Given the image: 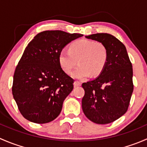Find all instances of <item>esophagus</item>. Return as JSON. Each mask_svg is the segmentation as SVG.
Wrapping results in <instances>:
<instances>
[{"label": "esophagus", "mask_w": 147, "mask_h": 147, "mask_svg": "<svg viewBox=\"0 0 147 147\" xmlns=\"http://www.w3.org/2000/svg\"><path fill=\"white\" fill-rule=\"evenodd\" d=\"M81 83L80 82H78V81H75V82H74V87H80V86H81Z\"/></svg>", "instance_id": "1"}]
</instances>
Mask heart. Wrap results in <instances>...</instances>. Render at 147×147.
Instances as JSON below:
<instances>
[{"mask_svg":"<svg viewBox=\"0 0 147 147\" xmlns=\"http://www.w3.org/2000/svg\"><path fill=\"white\" fill-rule=\"evenodd\" d=\"M106 47L90 40H79L69 45V50H63L59 54V64L66 74L69 75L78 63L80 65L72 72L75 79L82 80L98 76L107 62Z\"/></svg>","mask_w":147,"mask_h":147,"instance_id":"heart-1","label":"heart"}]
</instances>
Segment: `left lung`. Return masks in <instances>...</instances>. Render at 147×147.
<instances>
[{
  "label": "left lung",
  "mask_w": 147,
  "mask_h": 147,
  "mask_svg": "<svg viewBox=\"0 0 147 147\" xmlns=\"http://www.w3.org/2000/svg\"><path fill=\"white\" fill-rule=\"evenodd\" d=\"M85 38L103 44L108 57L102 73L82 84L84 90L82 110L90 121L109 124L121 117L128 109L134 90L132 65L125 46L114 35L97 33Z\"/></svg>",
  "instance_id": "obj_1"
}]
</instances>
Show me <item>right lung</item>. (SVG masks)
<instances>
[{
    "mask_svg": "<svg viewBox=\"0 0 147 147\" xmlns=\"http://www.w3.org/2000/svg\"><path fill=\"white\" fill-rule=\"evenodd\" d=\"M83 36L61 30L35 35L26 47L15 70L12 92L26 119L45 124L58 117L73 90L74 80L59 64V54L68 43Z\"/></svg>",
    "mask_w": 147,
    "mask_h": 147,
    "instance_id": "add662e5",
    "label": "right lung"
}]
</instances>
